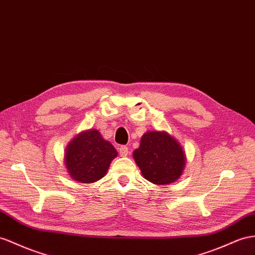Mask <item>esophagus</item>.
Masks as SVG:
<instances>
[{
	"label": "esophagus",
	"mask_w": 255,
	"mask_h": 255,
	"mask_svg": "<svg viewBox=\"0 0 255 255\" xmlns=\"http://www.w3.org/2000/svg\"><path fill=\"white\" fill-rule=\"evenodd\" d=\"M119 153L121 156H123V157H125V156L128 155L129 151H128V147L126 145H122L119 147Z\"/></svg>",
	"instance_id": "obj_1"
}]
</instances>
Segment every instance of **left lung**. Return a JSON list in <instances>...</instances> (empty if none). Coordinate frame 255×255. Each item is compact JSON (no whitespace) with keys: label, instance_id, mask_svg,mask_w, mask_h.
I'll return each instance as SVG.
<instances>
[{"label":"left lung","instance_id":"1","mask_svg":"<svg viewBox=\"0 0 255 255\" xmlns=\"http://www.w3.org/2000/svg\"><path fill=\"white\" fill-rule=\"evenodd\" d=\"M133 158L142 175L154 184H170L182 174L185 155L181 145L167 132L147 131L142 135Z\"/></svg>","mask_w":255,"mask_h":255}]
</instances>
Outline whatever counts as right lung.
I'll list each match as a JSON object with an SVG mask.
<instances>
[{
  "mask_svg": "<svg viewBox=\"0 0 255 255\" xmlns=\"http://www.w3.org/2000/svg\"><path fill=\"white\" fill-rule=\"evenodd\" d=\"M116 156L114 146L104 140L98 130H88L78 134L68 145L65 166L75 181L93 183L104 177Z\"/></svg>",
  "mask_w": 255,
  "mask_h": 255,
  "instance_id": "1",
  "label": "right lung"
}]
</instances>
